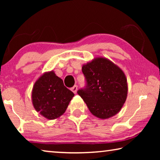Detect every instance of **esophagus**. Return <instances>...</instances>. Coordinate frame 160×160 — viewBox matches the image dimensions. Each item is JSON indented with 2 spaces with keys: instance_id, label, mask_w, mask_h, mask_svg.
<instances>
[{
  "instance_id": "esophagus-1",
  "label": "esophagus",
  "mask_w": 160,
  "mask_h": 160,
  "mask_svg": "<svg viewBox=\"0 0 160 160\" xmlns=\"http://www.w3.org/2000/svg\"><path fill=\"white\" fill-rule=\"evenodd\" d=\"M71 90H72V92L75 93V94H76L77 90H78V86H77V85H74V86L72 87V88H71Z\"/></svg>"
}]
</instances>
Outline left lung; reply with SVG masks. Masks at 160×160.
Instances as JSON below:
<instances>
[{
    "instance_id": "8db88e82",
    "label": "left lung",
    "mask_w": 160,
    "mask_h": 160,
    "mask_svg": "<svg viewBox=\"0 0 160 160\" xmlns=\"http://www.w3.org/2000/svg\"><path fill=\"white\" fill-rule=\"evenodd\" d=\"M87 87L78 91L90 112L101 119L120 112L128 94V82L122 69L109 59L94 58L82 67Z\"/></svg>"
}]
</instances>
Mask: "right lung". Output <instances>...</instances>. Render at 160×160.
<instances>
[{
	"instance_id": "1",
	"label": "right lung",
	"mask_w": 160,
	"mask_h": 160,
	"mask_svg": "<svg viewBox=\"0 0 160 160\" xmlns=\"http://www.w3.org/2000/svg\"><path fill=\"white\" fill-rule=\"evenodd\" d=\"M74 94L64 86L53 70L45 72L35 81L32 91L33 107L42 116L53 120L66 112Z\"/></svg>"
}]
</instances>
